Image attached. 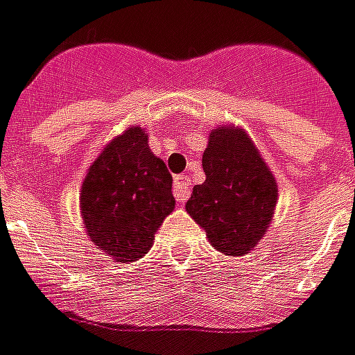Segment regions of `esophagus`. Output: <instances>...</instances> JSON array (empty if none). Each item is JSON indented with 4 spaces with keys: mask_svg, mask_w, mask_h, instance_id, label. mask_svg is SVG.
<instances>
[{
    "mask_svg": "<svg viewBox=\"0 0 355 355\" xmlns=\"http://www.w3.org/2000/svg\"><path fill=\"white\" fill-rule=\"evenodd\" d=\"M173 192H175L177 202H187L188 196H190V178H188L187 175H178V177L175 178Z\"/></svg>",
    "mask_w": 355,
    "mask_h": 355,
    "instance_id": "esophagus-1",
    "label": "esophagus"
}]
</instances>
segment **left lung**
I'll list each match as a JSON object with an SVG mask.
<instances>
[{"instance_id": "8db88e82", "label": "left lung", "mask_w": 355, "mask_h": 355, "mask_svg": "<svg viewBox=\"0 0 355 355\" xmlns=\"http://www.w3.org/2000/svg\"><path fill=\"white\" fill-rule=\"evenodd\" d=\"M187 211L223 254L243 257L259 245L278 202L276 178L243 128L219 126L209 134Z\"/></svg>"}]
</instances>
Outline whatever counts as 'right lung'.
I'll use <instances>...</instances> for the list:
<instances>
[{
  "label": "right lung",
  "instance_id": "add662e5",
  "mask_svg": "<svg viewBox=\"0 0 355 355\" xmlns=\"http://www.w3.org/2000/svg\"><path fill=\"white\" fill-rule=\"evenodd\" d=\"M87 235L107 257H146L163 219L175 209L173 177L151 153L146 130L128 128L87 171L79 194Z\"/></svg>",
  "mask_w": 355,
  "mask_h": 355
}]
</instances>
